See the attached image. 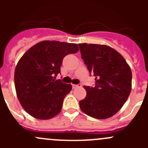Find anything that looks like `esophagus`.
Returning <instances> with one entry per match:
<instances>
[{"instance_id": "obj_1", "label": "esophagus", "mask_w": 148, "mask_h": 148, "mask_svg": "<svg viewBox=\"0 0 148 148\" xmlns=\"http://www.w3.org/2000/svg\"><path fill=\"white\" fill-rule=\"evenodd\" d=\"M81 85H82L81 84H72V87L73 89H76V88L81 86Z\"/></svg>"}]
</instances>
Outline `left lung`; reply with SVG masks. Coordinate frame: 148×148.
I'll list each match as a JSON object with an SVG mask.
<instances>
[{
  "label": "left lung",
  "instance_id": "left-lung-1",
  "mask_svg": "<svg viewBox=\"0 0 148 148\" xmlns=\"http://www.w3.org/2000/svg\"><path fill=\"white\" fill-rule=\"evenodd\" d=\"M79 46L82 59L95 77V86H84L86 96L79 101L80 109L94 118H109L122 108L130 94V67L110 46L86 43Z\"/></svg>",
  "mask_w": 148,
  "mask_h": 148
}]
</instances>
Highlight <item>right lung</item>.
Listing matches in <instances>:
<instances>
[{"label": "right lung", "instance_id": "1", "mask_svg": "<svg viewBox=\"0 0 148 148\" xmlns=\"http://www.w3.org/2000/svg\"><path fill=\"white\" fill-rule=\"evenodd\" d=\"M78 51L77 44L43 41L22 56L15 69V88L19 102L30 115L49 120L60 112L72 86L54 78L60 73L64 57Z\"/></svg>", "mask_w": 148, "mask_h": 148}]
</instances>
